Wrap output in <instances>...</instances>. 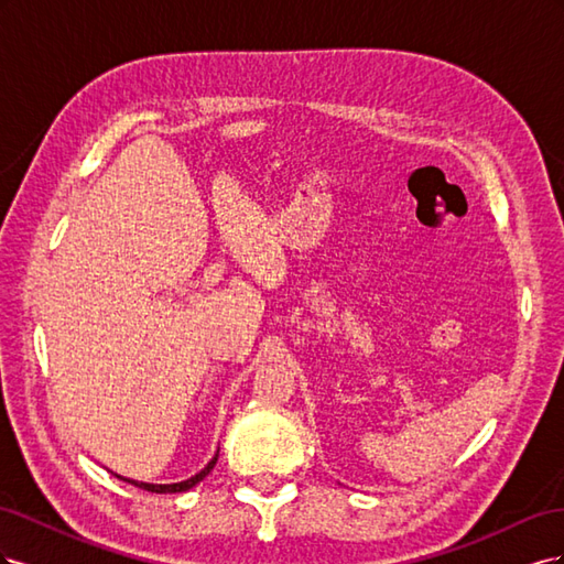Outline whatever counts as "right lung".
I'll list each match as a JSON object with an SVG mask.
<instances>
[{
	"instance_id": "1",
	"label": "right lung",
	"mask_w": 564,
	"mask_h": 564,
	"mask_svg": "<svg viewBox=\"0 0 564 564\" xmlns=\"http://www.w3.org/2000/svg\"><path fill=\"white\" fill-rule=\"evenodd\" d=\"M216 458H218V454L209 460L207 464V468L204 470H199L195 477H191V480H185V482H176V485H148V482H135V480H127V477H122V480H127V482H131V485H135V487H141V489H145V491H155V494H174V491H187V489H193L195 485H199L204 477H207L209 473H212V468L216 466ZM119 477V475H117Z\"/></svg>"
}]
</instances>
